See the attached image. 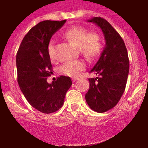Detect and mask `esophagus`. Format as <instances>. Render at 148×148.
Here are the masks:
<instances>
[{
    "mask_svg": "<svg viewBox=\"0 0 148 148\" xmlns=\"http://www.w3.org/2000/svg\"><path fill=\"white\" fill-rule=\"evenodd\" d=\"M76 80H77L76 78H73V79H72V81H73V82H74V81H76Z\"/></svg>",
    "mask_w": 148,
    "mask_h": 148,
    "instance_id": "1",
    "label": "esophagus"
}]
</instances>
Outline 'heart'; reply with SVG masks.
I'll return each instance as SVG.
<instances>
[{
	"instance_id": "b5f03b06",
	"label": "heart",
	"mask_w": 148,
	"mask_h": 148,
	"mask_svg": "<svg viewBox=\"0 0 148 148\" xmlns=\"http://www.w3.org/2000/svg\"><path fill=\"white\" fill-rule=\"evenodd\" d=\"M88 31L84 27L74 26L70 27L64 34V38L73 45L78 46L79 50L88 58H95L101 51V40L100 36L96 33ZM47 51L51 60L54 59L53 42L51 41L47 46ZM85 63L82 60H74L64 63L60 67L62 74L70 77L78 76L80 72L85 68Z\"/></svg>"
}]
</instances>
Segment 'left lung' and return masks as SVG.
<instances>
[{
    "instance_id": "8db88e82",
    "label": "left lung",
    "mask_w": 148,
    "mask_h": 148,
    "mask_svg": "<svg viewBox=\"0 0 148 148\" xmlns=\"http://www.w3.org/2000/svg\"><path fill=\"white\" fill-rule=\"evenodd\" d=\"M87 21L100 27L105 40L100 58L90 71L98 77L89 78L90 87L85 95L90 109L103 113L118 103L125 90L129 73L128 54L121 37L106 20L92 17Z\"/></svg>"
}]
</instances>
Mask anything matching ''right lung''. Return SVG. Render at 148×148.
I'll return each mask as SVG.
<instances>
[{"label":"right lung","instance_id":"1","mask_svg":"<svg viewBox=\"0 0 148 148\" xmlns=\"http://www.w3.org/2000/svg\"><path fill=\"white\" fill-rule=\"evenodd\" d=\"M44 21L32 27L22 40L16 56L17 81L21 92L36 110L45 114L55 112L64 104L72 84L69 77L60 76L47 83L52 73L47 46L51 37L65 24Z\"/></svg>","mask_w":148,"mask_h":148}]
</instances>
